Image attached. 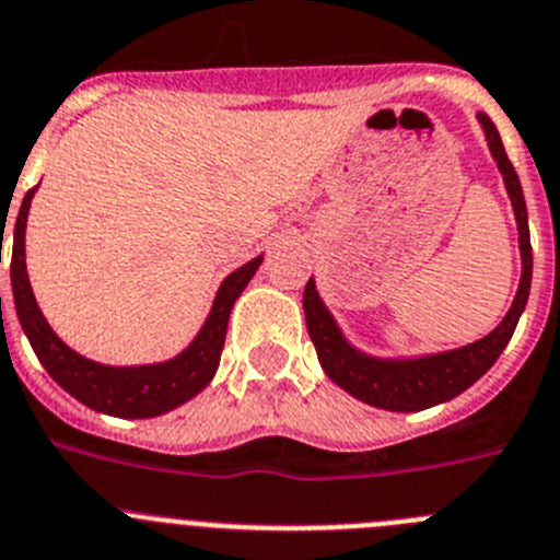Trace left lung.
Here are the masks:
<instances>
[{"label": "left lung", "mask_w": 560, "mask_h": 560, "mask_svg": "<svg viewBox=\"0 0 560 560\" xmlns=\"http://www.w3.org/2000/svg\"><path fill=\"white\" fill-rule=\"evenodd\" d=\"M478 121L486 132V143H489L491 158L497 161V168L502 174L505 191L511 197V208H514L516 230H520V255H522V277L520 289H516L514 302L508 307V314L502 316L500 325L489 332V336L478 338V341L458 347V350L447 352H430V355H410V358H381L369 355V352L358 350L355 343L347 341L338 322L327 311L322 302L319 291H316L314 277L307 280L305 294H302V307H305V322L311 341L316 347L322 369L336 386L352 394L361 402L374 405L383 410H397V413H413V410L433 408L439 402L464 394L471 383H478L502 350L508 347L511 336L516 330L522 311L530 296V277H533V249H530V230H527V208L525 194H522L520 177H516L514 166L508 161L505 147L500 141L494 121L478 113Z\"/></svg>", "instance_id": "left-lung-1"}]
</instances>
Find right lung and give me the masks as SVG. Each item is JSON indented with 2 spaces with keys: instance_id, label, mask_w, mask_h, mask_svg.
<instances>
[{
  "instance_id": "right-lung-1",
  "label": "right lung",
  "mask_w": 560,
  "mask_h": 560,
  "mask_svg": "<svg viewBox=\"0 0 560 560\" xmlns=\"http://www.w3.org/2000/svg\"><path fill=\"white\" fill-rule=\"evenodd\" d=\"M38 188L24 194V202L19 208V219L13 228V255H10V285H13L15 316L22 322L24 336L33 343L35 355L44 363V369L52 374V381L60 388L89 405L91 410H100L107 417L121 419H152L168 413L177 405L197 397L219 369L222 358L224 336H228L230 311L246 283L253 280L258 266L264 264V255L253 258L233 275H228L219 285L210 314L194 341L179 355L161 363H141V366H107L91 358L74 352L66 341H60L58 332L49 327V322L40 314L35 302L33 285L27 277V253H24V233H27V213Z\"/></svg>"
}]
</instances>
